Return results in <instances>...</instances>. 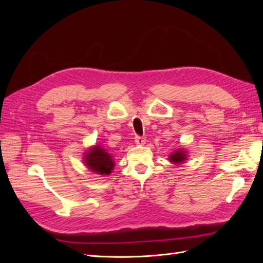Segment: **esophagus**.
<instances>
[{
    "label": "esophagus",
    "instance_id": "esophagus-1",
    "mask_svg": "<svg viewBox=\"0 0 263 263\" xmlns=\"http://www.w3.org/2000/svg\"><path fill=\"white\" fill-rule=\"evenodd\" d=\"M135 142H136L137 145L141 146V145H144V144H145V142H146V139H145L144 137H141V136H136V137H135Z\"/></svg>",
    "mask_w": 263,
    "mask_h": 263
}]
</instances>
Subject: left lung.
Instances as JSON below:
<instances>
[{
	"label": "left lung",
	"mask_w": 263,
	"mask_h": 263,
	"mask_svg": "<svg viewBox=\"0 0 263 263\" xmlns=\"http://www.w3.org/2000/svg\"><path fill=\"white\" fill-rule=\"evenodd\" d=\"M185 153L183 151L182 149L178 150V151H174V153L170 156V161L174 162V163H181L185 160Z\"/></svg>",
	"instance_id": "8db88e82"
}]
</instances>
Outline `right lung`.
<instances>
[{"label":"right lung","instance_id":"add662e5","mask_svg":"<svg viewBox=\"0 0 263 263\" xmlns=\"http://www.w3.org/2000/svg\"><path fill=\"white\" fill-rule=\"evenodd\" d=\"M84 162L89 166V169H91V171L102 174V176L103 174H109L114 166L112 157L106 153V150L100 146H95L91 148L89 153H86Z\"/></svg>","mask_w":263,"mask_h":263}]
</instances>
